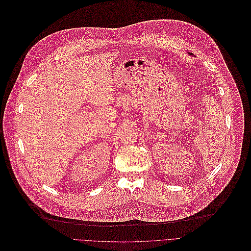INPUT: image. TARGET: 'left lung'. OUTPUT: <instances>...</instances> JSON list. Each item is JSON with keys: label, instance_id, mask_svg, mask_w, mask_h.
<instances>
[{"label": "left lung", "instance_id": "8db88e82", "mask_svg": "<svg viewBox=\"0 0 251 251\" xmlns=\"http://www.w3.org/2000/svg\"><path fill=\"white\" fill-rule=\"evenodd\" d=\"M188 54H189V55H194L192 52H188Z\"/></svg>", "mask_w": 251, "mask_h": 251}]
</instances>
